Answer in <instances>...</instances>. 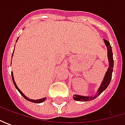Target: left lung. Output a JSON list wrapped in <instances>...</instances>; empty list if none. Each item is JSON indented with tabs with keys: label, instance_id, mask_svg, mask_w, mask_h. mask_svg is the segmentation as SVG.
Returning <instances> with one entry per match:
<instances>
[{
	"label": "left lung",
	"instance_id": "left-lung-1",
	"mask_svg": "<svg viewBox=\"0 0 125 125\" xmlns=\"http://www.w3.org/2000/svg\"><path fill=\"white\" fill-rule=\"evenodd\" d=\"M104 42L105 43V45L107 48V54H108V70L106 71L105 76L104 77V79L100 85L99 88L97 90V93L90 96H83V95H79V94H74L73 99L76 101H79V102H89L91 100H93L96 97H97L99 94L104 92L106 88L108 86V85L111 82V80L112 78V73L113 70V52L111 46L109 42L104 40Z\"/></svg>",
	"mask_w": 125,
	"mask_h": 125
}]
</instances>
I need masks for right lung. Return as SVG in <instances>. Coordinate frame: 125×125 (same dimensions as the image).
Here are the masks:
<instances>
[{
    "label": "right lung",
    "mask_w": 125,
    "mask_h": 125,
    "mask_svg": "<svg viewBox=\"0 0 125 125\" xmlns=\"http://www.w3.org/2000/svg\"><path fill=\"white\" fill-rule=\"evenodd\" d=\"M18 39H19V37H18ZM18 39H17V40H18ZM14 53V52H13ZM13 53H12V56H13ZM11 64H12V62H11ZM12 81H13V83H14V85H15V87H16V88L17 89V90L20 93V94H21L22 96L24 97V98L26 99V100H28V101H29V102H33V103H42V102H44L46 99V97H44V98H42V99H29L28 97H27L24 94L22 93L21 91L20 90V89L18 88V86L17 85V84H16V83H15V81H14V76H13V72H12Z\"/></svg>",
    "instance_id": "obj_1"
}]
</instances>
